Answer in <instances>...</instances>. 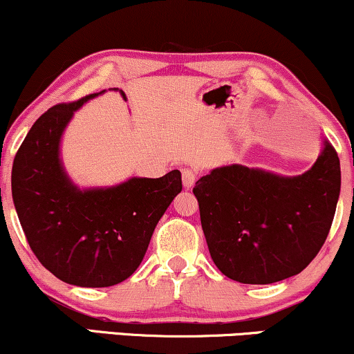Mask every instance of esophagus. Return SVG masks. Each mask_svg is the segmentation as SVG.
<instances>
[{
  "label": "esophagus",
  "instance_id": "esophagus-1",
  "mask_svg": "<svg viewBox=\"0 0 354 354\" xmlns=\"http://www.w3.org/2000/svg\"><path fill=\"white\" fill-rule=\"evenodd\" d=\"M182 182H184V187L187 190L192 189L197 182V172L192 169H182Z\"/></svg>",
  "mask_w": 354,
  "mask_h": 354
}]
</instances>
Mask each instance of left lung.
Returning <instances> with one entry per match:
<instances>
[{
  "mask_svg": "<svg viewBox=\"0 0 354 354\" xmlns=\"http://www.w3.org/2000/svg\"><path fill=\"white\" fill-rule=\"evenodd\" d=\"M339 187V159L328 141L302 176L241 164L213 169L194 187L213 263L241 283L302 272L328 236Z\"/></svg>",
  "mask_w": 354,
  "mask_h": 354,
  "instance_id": "1",
  "label": "left lung"
}]
</instances>
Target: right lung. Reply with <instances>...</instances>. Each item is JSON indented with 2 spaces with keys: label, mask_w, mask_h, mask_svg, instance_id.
<instances>
[{
  "label": "right lung",
  "mask_w": 354,
  "mask_h": 354,
  "mask_svg": "<svg viewBox=\"0 0 354 354\" xmlns=\"http://www.w3.org/2000/svg\"><path fill=\"white\" fill-rule=\"evenodd\" d=\"M102 93L44 113L21 144L11 174L12 202L30 250L55 277L78 287H110L128 279L182 192L178 170L113 187L73 184L60 159V139L73 113Z\"/></svg>",
  "instance_id": "obj_1"
}]
</instances>
